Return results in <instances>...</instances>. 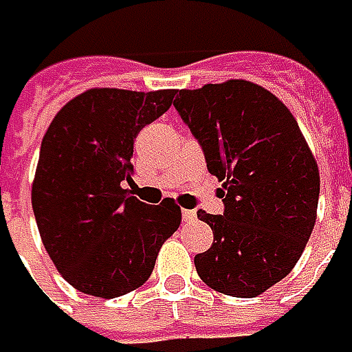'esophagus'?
Wrapping results in <instances>:
<instances>
[{"mask_svg": "<svg viewBox=\"0 0 352 352\" xmlns=\"http://www.w3.org/2000/svg\"><path fill=\"white\" fill-rule=\"evenodd\" d=\"M182 220L186 223H192V221L196 220V212L194 210H182Z\"/></svg>", "mask_w": 352, "mask_h": 352, "instance_id": "esophagus-1", "label": "esophagus"}]
</instances>
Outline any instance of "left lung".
<instances>
[{
  "mask_svg": "<svg viewBox=\"0 0 352 352\" xmlns=\"http://www.w3.org/2000/svg\"><path fill=\"white\" fill-rule=\"evenodd\" d=\"M174 107L223 180V216L198 210L214 232L194 257L206 285L255 297L295 267L317 220L319 168L289 109L250 80L180 91Z\"/></svg>",
  "mask_w": 352,
  "mask_h": 352,
  "instance_id": "1",
  "label": "left lung"
}]
</instances>
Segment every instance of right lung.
Segmentation results:
<instances>
[{"instance_id":"right-lung-1","label":"right lung","mask_w":352,"mask_h":352,"mask_svg":"<svg viewBox=\"0 0 352 352\" xmlns=\"http://www.w3.org/2000/svg\"><path fill=\"white\" fill-rule=\"evenodd\" d=\"M174 89H91L69 100L45 132L31 204L57 272L87 295L138 289L182 212L174 200L140 202L132 182L134 138L170 109Z\"/></svg>"}]
</instances>
